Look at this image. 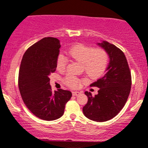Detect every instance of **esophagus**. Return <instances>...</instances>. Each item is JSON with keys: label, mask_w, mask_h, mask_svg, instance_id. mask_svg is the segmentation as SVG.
Masks as SVG:
<instances>
[{"label": "esophagus", "mask_w": 148, "mask_h": 148, "mask_svg": "<svg viewBox=\"0 0 148 148\" xmlns=\"http://www.w3.org/2000/svg\"><path fill=\"white\" fill-rule=\"evenodd\" d=\"M81 92H79V91H73L72 92V95H74V96H77V95H80Z\"/></svg>", "instance_id": "obj_1"}]
</instances>
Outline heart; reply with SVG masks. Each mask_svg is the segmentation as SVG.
<instances>
[{
    "instance_id": "1",
    "label": "heart",
    "mask_w": 148,
    "mask_h": 148,
    "mask_svg": "<svg viewBox=\"0 0 148 148\" xmlns=\"http://www.w3.org/2000/svg\"><path fill=\"white\" fill-rule=\"evenodd\" d=\"M73 60L82 63L84 71L92 79L101 77L104 74L109 62V56L103 48H94L82 43L71 47L67 52ZM68 60L64 55L59 54L57 58V69L62 71L66 69ZM82 79L72 75H67L64 79L65 84L71 88H77Z\"/></svg>"
}]
</instances>
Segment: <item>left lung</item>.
I'll list each match as a JSON object with an SVG mask.
<instances>
[{"label": "left lung", "mask_w": 148, "mask_h": 148, "mask_svg": "<svg viewBox=\"0 0 148 148\" xmlns=\"http://www.w3.org/2000/svg\"><path fill=\"white\" fill-rule=\"evenodd\" d=\"M98 45L106 50L110 61L105 75L90 84L99 88L98 93L92 96L90 92H85L88 103L83 112L88 119L102 122L112 119L124 108L131 91V76L126 56L119 48L105 40Z\"/></svg>", "instance_id": "obj_1"}]
</instances>
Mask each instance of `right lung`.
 Listing matches in <instances>:
<instances>
[{"instance_id":"right-lung-1","label":"right lung","mask_w":148,"mask_h":148,"mask_svg":"<svg viewBox=\"0 0 148 148\" xmlns=\"http://www.w3.org/2000/svg\"><path fill=\"white\" fill-rule=\"evenodd\" d=\"M60 46L58 38H42L27 50L19 67L18 86L24 104L36 116L46 121L60 118L71 97L69 90L53 92L50 85Z\"/></svg>"}]
</instances>
